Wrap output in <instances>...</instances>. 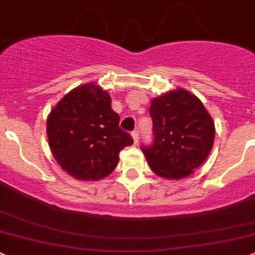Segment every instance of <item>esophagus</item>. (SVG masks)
Masks as SVG:
<instances>
[{
    "label": "esophagus",
    "mask_w": 255,
    "mask_h": 255,
    "mask_svg": "<svg viewBox=\"0 0 255 255\" xmlns=\"http://www.w3.org/2000/svg\"><path fill=\"white\" fill-rule=\"evenodd\" d=\"M131 136H132V140H133V142L135 143H137L138 142V131L137 130H135V131H132V132H131Z\"/></svg>",
    "instance_id": "obj_1"
}]
</instances>
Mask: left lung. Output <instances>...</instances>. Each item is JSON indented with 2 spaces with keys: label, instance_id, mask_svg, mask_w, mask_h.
<instances>
[{
  "label": "left lung",
  "instance_id": "left-lung-1",
  "mask_svg": "<svg viewBox=\"0 0 255 255\" xmlns=\"http://www.w3.org/2000/svg\"><path fill=\"white\" fill-rule=\"evenodd\" d=\"M153 143L141 147L154 174L186 178L205 162L215 140V124L195 94L175 88L151 101Z\"/></svg>",
  "mask_w": 255,
  "mask_h": 255
}]
</instances>
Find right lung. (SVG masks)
Wrapping results in <instances>:
<instances>
[{
	"instance_id": "add662e5",
	"label": "right lung",
	"mask_w": 255,
	"mask_h": 255,
	"mask_svg": "<svg viewBox=\"0 0 255 255\" xmlns=\"http://www.w3.org/2000/svg\"><path fill=\"white\" fill-rule=\"evenodd\" d=\"M112 97L93 82L73 88L51 109L46 135L59 166L77 180L108 177L119 163V152L133 143L119 128Z\"/></svg>"
}]
</instances>
